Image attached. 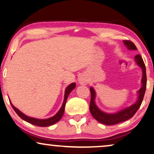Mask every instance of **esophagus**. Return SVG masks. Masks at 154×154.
<instances>
[{
    "label": "esophagus",
    "mask_w": 154,
    "mask_h": 154,
    "mask_svg": "<svg viewBox=\"0 0 154 154\" xmlns=\"http://www.w3.org/2000/svg\"><path fill=\"white\" fill-rule=\"evenodd\" d=\"M79 82L80 84L82 85H84L87 84V82H88V80L85 79V78H80L79 79Z\"/></svg>",
    "instance_id": "1"
}]
</instances>
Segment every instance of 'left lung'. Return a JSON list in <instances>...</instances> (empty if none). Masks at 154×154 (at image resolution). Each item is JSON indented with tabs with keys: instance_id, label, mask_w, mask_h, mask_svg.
<instances>
[{
	"instance_id": "8db88e82",
	"label": "left lung",
	"mask_w": 154,
	"mask_h": 154,
	"mask_svg": "<svg viewBox=\"0 0 154 154\" xmlns=\"http://www.w3.org/2000/svg\"><path fill=\"white\" fill-rule=\"evenodd\" d=\"M124 45L128 50L136 51L137 48L132 42L128 40H124ZM135 62L136 64L142 69V76L141 80L142 86L139 90L137 92V101L131 106L127 107L122 110L117 111L114 113H108L102 111L99 107L97 106L95 101L96 99V92L92 87L90 88L91 92V101L90 106V110L93 117L100 123L105 124V125H114L121 122H125L126 120L131 119L133 115L135 114L138 109L141 106L142 100H143L144 94L146 91V67L144 63L143 60L140 55H135L134 57Z\"/></svg>"
}]
</instances>
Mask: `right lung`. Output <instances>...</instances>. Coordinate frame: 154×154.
I'll return each instance as SVG.
<instances>
[{
  "instance_id": "right-lung-1",
  "label": "right lung",
  "mask_w": 154,
  "mask_h": 154,
  "mask_svg": "<svg viewBox=\"0 0 154 154\" xmlns=\"http://www.w3.org/2000/svg\"><path fill=\"white\" fill-rule=\"evenodd\" d=\"M75 88V82H72V84H70L69 85H68L67 87H66V88L65 89V92H64V101H63V103H62V107L60 108V110H58V112H57L54 116H53V117H49V118H47V119H37V118L29 117V116H27L26 115L23 114V113L21 112V111H20L18 108H15V107L12 105V102H11V101H10V99H9V100H10V104L13 108V109H14L17 114L19 115L22 119H23L24 121L28 122V123L33 124V125L46 127V126L53 125V124L57 123V122H59L60 120L61 119V118L62 116H63V114H64V108H65V104L66 102V99H67V98H68V96L69 95V94L72 92V91Z\"/></svg>"
}]
</instances>
